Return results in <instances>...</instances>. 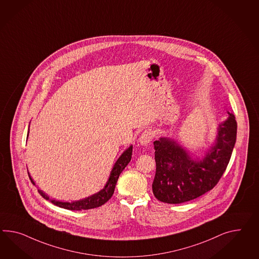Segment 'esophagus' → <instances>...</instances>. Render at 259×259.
Returning <instances> with one entry per match:
<instances>
[{
  "label": "esophagus",
  "mask_w": 259,
  "mask_h": 259,
  "mask_svg": "<svg viewBox=\"0 0 259 259\" xmlns=\"http://www.w3.org/2000/svg\"><path fill=\"white\" fill-rule=\"evenodd\" d=\"M153 140V133L151 132L146 131L145 133H142L140 136L139 143L142 146H147Z\"/></svg>",
  "instance_id": "esophagus-1"
}]
</instances>
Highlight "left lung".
Listing matches in <instances>:
<instances>
[{
  "instance_id": "left-lung-1",
  "label": "left lung",
  "mask_w": 259,
  "mask_h": 259,
  "mask_svg": "<svg viewBox=\"0 0 259 259\" xmlns=\"http://www.w3.org/2000/svg\"><path fill=\"white\" fill-rule=\"evenodd\" d=\"M218 126V135L201 160H193L172 139L154 142L156 174L153 193L167 204H180L195 199L212 190L229 163L237 138V121L233 113Z\"/></svg>"
}]
</instances>
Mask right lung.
<instances>
[{
    "label": "right lung",
    "mask_w": 259,
    "mask_h": 259,
    "mask_svg": "<svg viewBox=\"0 0 259 259\" xmlns=\"http://www.w3.org/2000/svg\"><path fill=\"white\" fill-rule=\"evenodd\" d=\"M132 155H133V146H130L126 151H124L123 154L120 156L119 159L116 160V162L113 165V170L111 172L110 178L108 179L105 187L100 192H97V193H95L93 195H91L87 198H84V199L73 201V202H62V201L51 199L41 190H37V191L44 199L49 200L51 203H53L55 206H58L60 207L66 208V209H69V210H83V209H91V208H95V207H99V206L104 205L107 201L113 196L117 179L119 178L120 174L122 172V171L125 169V167L131 161ZM29 178L31 179V182L33 183V185H35L33 179L31 178V176H29Z\"/></svg>",
    "instance_id": "add662e5"
}]
</instances>
